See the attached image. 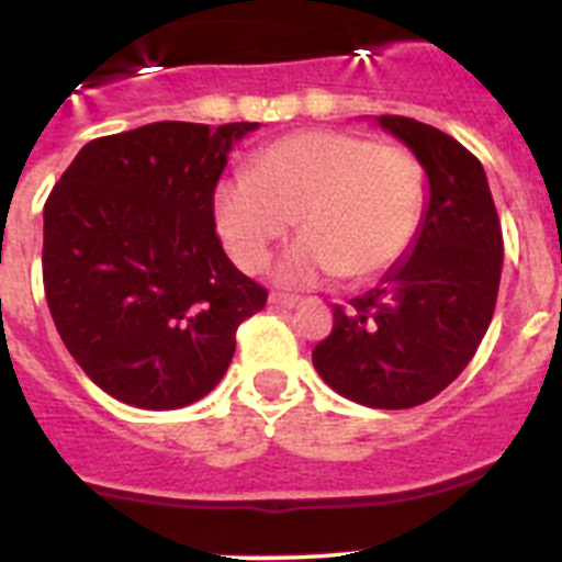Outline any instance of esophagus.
I'll return each mask as SVG.
<instances>
[{
    "label": "esophagus",
    "mask_w": 562,
    "mask_h": 562,
    "mask_svg": "<svg viewBox=\"0 0 562 562\" xmlns=\"http://www.w3.org/2000/svg\"><path fill=\"white\" fill-rule=\"evenodd\" d=\"M270 304L278 306V310H295L301 304V297L295 295H281V292H272L270 295Z\"/></svg>",
    "instance_id": "esophagus-1"
}]
</instances>
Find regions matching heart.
Listing matches in <instances>:
<instances>
[{
  "label": "heart",
  "mask_w": 562,
  "mask_h": 562,
  "mask_svg": "<svg viewBox=\"0 0 562 562\" xmlns=\"http://www.w3.org/2000/svg\"><path fill=\"white\" fill-rule=\"evenodd\" d=\"M422 211L425 173L408 148L331 128L270 143L213 200L225 250L247 272L261 270L297 222L304 236L276 265L284 286L389 272L414 245Z\"/></svg>",
  "instance_id": "b5f03b06"
}]
</instances>
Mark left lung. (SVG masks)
I'll list each match as a JSON object with an SVG mask.
<instances>
[{"mask_svg":"<svg viewBox=\"0 0 562 562\" xmlns=\"http://www.w3.org/2000/svg\"><path fill=\"white\" fill-rule=\"evenodd\" d=\"M376 123L425 168L428 205L380 284L335 306L312 362L346 400L400 411L434 400L473 360L493 321L504 238L484 168L459 140L402 114Z\"/></svg>","mask_w":562,"mask_h":562,"instance_id":"left-lung-1","label":"left lung"}]
</instances>
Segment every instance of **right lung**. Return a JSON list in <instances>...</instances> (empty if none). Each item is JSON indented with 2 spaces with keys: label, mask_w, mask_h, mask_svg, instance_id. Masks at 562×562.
<instances>
[{
  "label": "right lung",
  "mask_w": 562,
  "mask_h": 562,
  "mask_svg": "<svg viewBox=\"0 0 562 562\" xmlns=\"http://www.w3.org/2000/svg\"><path fill=\"white\" fill-rule=\"evenodd\" d=\"M258 123L162 121L87 143L44 205V295L64 346L114 400L211 394L267 290L222 250L213 191Z\"/></svg>",
  "instance_id": "1"
}]
</instances>
